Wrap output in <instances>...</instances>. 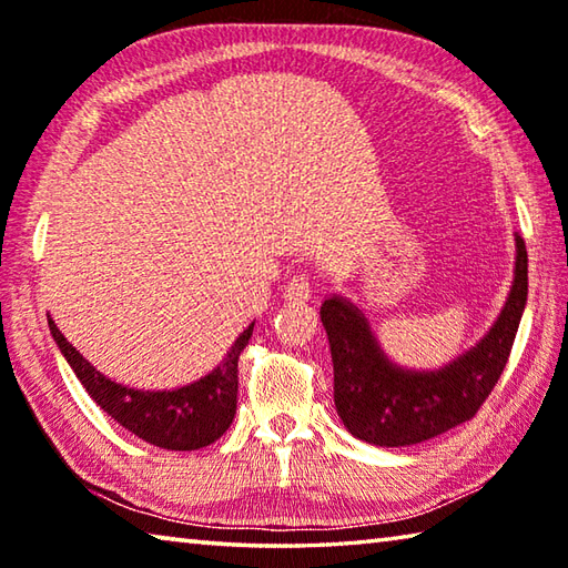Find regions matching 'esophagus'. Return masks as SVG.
Returning <instances> with one entry per match:
<instances>
[{
  "label": "esophagus",
  "instance_id": "esophagus-1",
  "mask_svg": "<svg viewBox=\"0 0 568 568\" xmlns=\"http://www.w3.org/2000/svg\"><path fill=\"white\" fill-rule=\"evenodd\" d=\"M311 293H313L311 283H307V277L303 275H293L283 291L285 301H293V303H305L307 297H311Z\"/></svg>",
  "mask_w": 568,
  "mask_h": 568
}]
</instances>
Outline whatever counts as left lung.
<instances>
[{"label":"left lung","mask_w":568,"mask_h":568,"mask_svg":"<svg viewBox=\"0 0 568 568\" xmlns=\"http://www.w3.org/2000/svg\"><path fill=\"white\" fill-rule=\"evenodd\" d=\"M528 295V255L516 235L514 285L496 323L444 368L408 371L383 355L368 321L341 295L325 297L321 321L333 355V398L343 426L373 446H413L470 420L501 378Z\"/></svg>","instance_id":"8db88e82"}]
</instances>
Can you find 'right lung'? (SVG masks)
Listing matches in <instances>:
<instances>
[{"instance_id": "obj_1", "label": "right lung", "mask_w": 568, "mask_h": 568, "mask_svg": "<svg viewBox=\"0 0 568 568\" xmlns=\"http://www.w3.org/2000/svg\"><path fill=\"white\" fill-rule=\"evenodd\" d=\"M50 331L54 343L70 363L74 376L98 406L152 446L168 450H195L215 444L235 418L237 408V358L253 335V325L237 335L225 361L195 383L172 390H138L104 378L80 351L64 338L52 318Z\"/></svg>"}]
</instances>
